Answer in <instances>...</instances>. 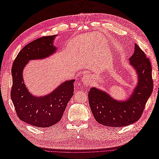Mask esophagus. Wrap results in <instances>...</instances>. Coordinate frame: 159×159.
<instances>
[{"mask_svg": "<svg viewBox=\"0 0 159 159\" xmlns=\"http://www.w3.org/2000/svg\"><path fill=\"white\" fill-rule=\"evenodd\" d=\"M82 81H83V83L85 85L89 86V85H91L92 84L93 80H92V78H91V76L90 75L86 74L84 76L83 79H82Z\"/></svg>", "mask_w": 159, "mask_h": 159, "instance_id": "34e87169", "label": "esophagus"}]
</instances>
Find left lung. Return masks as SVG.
I'll use <instances>...</instances> for the list:
<instances>
[{
    "label": "left lung",
    "mask_w": 159,
    "mask_h": 159,
    "mask_svg": "<svg viewBox=\"0 0 159 159\" xmlns=\"http://www.w3.org/2000/svg\"><path fill=\"white\" fill-rule=\"evenodd\" d=\"M129 60L138 74L139 81L128 100H114L106 92L95 87H91L88 93L89 106L95 119L105 126H126L138 121L152 92L151 64L137 44H135L134 52Z\"/></svg>",
    "instance_id": "left-lung-1"
}]
</instances>
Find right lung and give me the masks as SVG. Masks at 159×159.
<instances>
[{
	"mask_svg": "<svg viewBox=\"0 0 159 159\" xmlns=\"http://www.w3.org/2000/svg\"><path fill=\"white\" fill-rule=\"evenodd\" d=\"M55 37H42L30 43L20 51L12 64L10 97L16 114L23 122L36 127L48 128L59 122L74 95V80L64 81L43 97L32 95L24 84L22 72L25 66L29 61L45 58L55 52L56 47L52 44Z\"/></svg>",
	"mask_w": 159,
	"mask_h": 159,
	"instance_id": "1",
	"label": "right lung"
}]
</instances>
